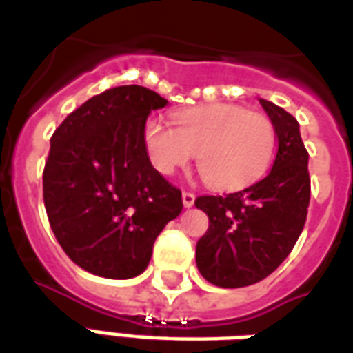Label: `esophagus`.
<instances>
[{
  "label": "esophagus",
  "instance_id": "34e87169",
  "mask_svg": "<svg viewBox=\"0 0 353 353\" xmlns=\"http://www.w3.org/2000/svg\"><path fill=\"white\" fill-rule=\"evenodd\" d=\"M181 199H183V206L185 208H191L192 204H194V199H196V196H194L192 192L185 191L183 194H181Z\"/></svg>",
  "mask_w": 353,
  "mask_h": 353
}]
</instances>
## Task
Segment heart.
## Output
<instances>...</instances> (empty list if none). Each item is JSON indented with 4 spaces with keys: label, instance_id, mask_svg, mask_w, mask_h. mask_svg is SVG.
<instances>
[{
    "label": "heart",
    "instance_id": "1",
    "mask_svg": "<svg viewBox=\"0 0 353 353\" xmlns=\"http://www.w3.org/2000/svg\"><path fill=\"white\" fill-rule=\"evenodd\" d=\"M174 126L149 119L143 130L151 164L162 176L185 168L196 154L202 179L217 191H234L259 179L276 153L270 119L240 105L214 103L185 109Z\"/></svg>",
    "mask_w": 353,
    "mask_h": 353
}]
</instances>
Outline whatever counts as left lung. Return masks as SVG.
<instances>
[{"instance_id":"1","label":"left lung","mask_w":353,"mask_h":353,"mask_svg":"<svg viewBox=\"0 0 353 353\" xmlns=\"http://www.w3.org/2000/svg\"><path fill=\"white\" fill-rule=\"evenodd\" d=\"M259 101L278 138L272 168L244 191L194 200L210 219L196 244V266L219 288H245L272 274L293 250L308 214V151L299 123L272 101Z\"/></svg>"}]
</instances>
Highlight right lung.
<instances>
[{"mask_svg":"<svg viewBox=\"0 0 353 353\" xmlns=\"http://www.w3.org/2000/svg\"><path fill=\"white\" fill-rule=\"evenodd\" d=\"M168 101L138 85L109 88L65 117L50 138L43 200L65 255L90 274L128 280L147 268L181 191L153 168L145 121Z\"/></svg>","mask_w":353,"mask_h":353,"instance_id":"obj_1","label":"right lung"}]
</instances>
